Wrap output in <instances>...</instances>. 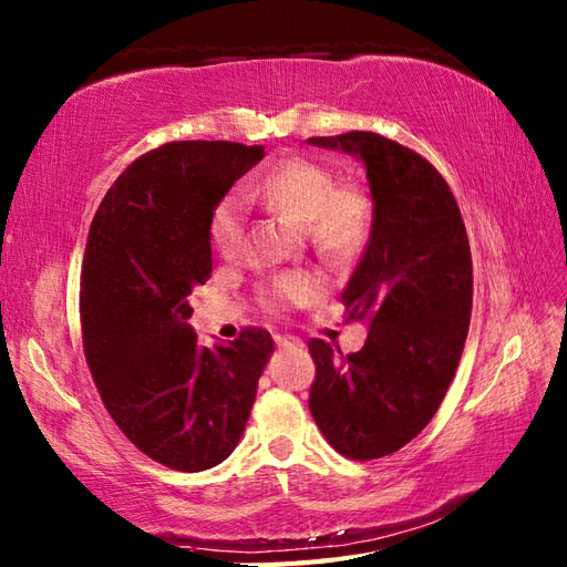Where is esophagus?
Wrapping results in <instances>:
<instances>
[{"label": "esophagus", "mask_w": 567, "mask_h": 567, "mask_svg": "<svg viewBox=\"0 0 567 567\" xmlns=\"http://www.w3.org/2000/svg\"><path fill=\"white\" fill-rule=\"evenodd\" d=\"M275 346L278 348H301V340L292 336H275Z\"/></svg>", "instance_id": "1"}]
</instances>
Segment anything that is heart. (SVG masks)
<instances>
[{
  "label": "heart",
  "mask_w": 567,
  "mask_h": 567,
  "mask_svg": "<svg viewBox=\"0 0 567 567\" xmlns=\"http://www.w3.org/2000/svg\"><path fill=\"white\" fill-rule=\"evenodd\" d=\"M244 193L305 224L309 241L328 260L343 262L354 258L372 234V197L352 183L338 186L333 171L319 162L292 156L260 181L248 183ZM246 227L248 209L244 195L227 193L209 215V241L224 260L244 254ZM321 292V278L307 270H292L262 289L260 305L268 311H285L309 305Z\"/></svg>",
  "instance_id": "heart-1"
}]
</instances>
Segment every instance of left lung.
<instances>
[{"mask_svg":"<svg viewBox=\"0 0 567 567\" xmlns=\"http://www.w3.org/2000/svg\"><path fill=\"white\" fill-rule=\"evenodd\" d=\"M362 159L374 203L367 251L343 292L364 348L309 340V411L328 444L354 462L417 437L450 389L468 336L471 246L456 197L425 156L377 133L309 137Z\"/></svg>","mask_w":567,"mask_h":567,"instance_id":"left-lung-1","label":"left lung"}]
</instances>
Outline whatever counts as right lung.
Here are the masks:
<instances>
[{"label": "right lung", "instance_id": "right-lung-1", "mask_svg": "<svg viewBox=\"0 0 567 567\" xmlns=\"http://www.w3.org/2000/svg\"><path fill=\"white\" fill-rule=\"evenodd\" d=\"M266 152L166 142L101 200L82 262V340L105 411L142 454L176 471L221 464L246 430L272 338L244 328L205 348L188 295L213 275L209 215Z\"/></svg>", "mask_w": 567, "mask_h": 567}]
</instances>
